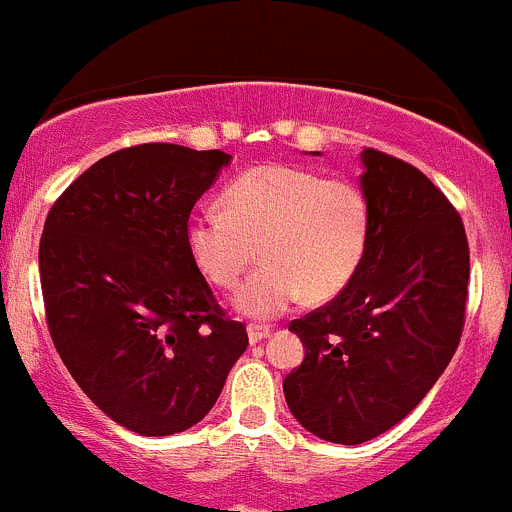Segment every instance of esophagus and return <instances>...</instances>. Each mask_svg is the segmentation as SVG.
<instances>
[{
  "label": "esophagus",
  "instance_id": "34e87169",
  "mask_svg": "<svg viewBox=\"0 0 512 512\" xmlns=\"http://www.w3.org/2000/svg\"><path fill=\"white\" fill-rule=\"evenodd\" d=\"M246 333H249V343H251V346H256V343H261L263 338L271 336V328H268V326H258V323H249Z\"/></svg>",
  "mask_w": 512,
  "mask_h": 512
}]
</instances>
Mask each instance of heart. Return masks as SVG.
<instances>
[{"label":"heart","mask_w":512,"mask_h":512,"mask_svg":"<svg viewBox=\"0 0 512 512\" xmlns=\"http://www.w3.org/2000/svg\"><path fill=\"white\" fill-rule=\"evenodd\" d=\"M226 209L204 206L186 219L196 268L234 288L254 258L263 266L236 293L241 316L271 321L303 296L331 298L348 286L368 244V204L356 184L298 166L244 171L224 194Z\"/></svg>","instance_id":"heart-1"}]
</instances>
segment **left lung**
<instances>
[{"label": "left lung", "mask_w": 512, "mask_h": 512, "mask_svg": "<svg viewBox=\"0 0 512 512\" xmlns=\"http://www.w3.org/2000/svg\"><path fill=\"white\" fill-rule=\"evenodd\" d=\"M368 244L356 276L288 331L306 358L283 381L288 411L328 443L358 445L401 423L458 348L470 256L460 216L423 171L361 154Z\"/></svg>", "instance_id": "1"}]
</instances>
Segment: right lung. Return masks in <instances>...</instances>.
<instances>
[{"instance_id":"obj_1","label":"right lung","mask_w":512,"mask_h":512,"mask_svg":"<svg viewBox=\"0 0 512 512\" xmlns=\"http://www.w3.org/2000/svg\"><path fill=\"white\" fill-rule=\"evenodd\" d=\"M231 156L179 144L114 151L49 211L39 244L52 341L119 426L159 438L214 408L249 346L186 246V219Z\"/></svg>"}]
</instances>
